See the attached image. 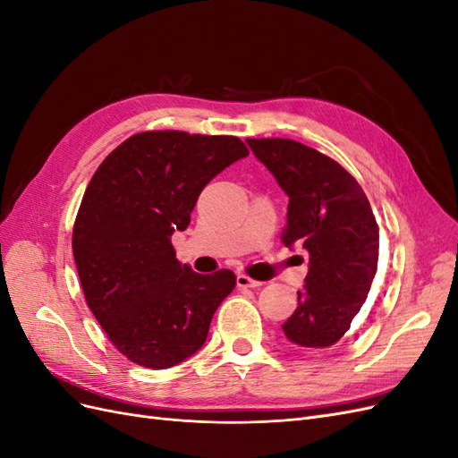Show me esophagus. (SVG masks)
<instances>
[{
    "label": "esophagus",
    "instance_id": "esophagus-1",
    "mask_svg": "<svg viewBox=\"0 0 458 458\" xmlns=\"http://www.w3.org/2000/svg\"><path fill=\"white\" fill-rule=\"evenodd\" d=\"M237 286H241V288H258V286H261V281H256V279H252V276L241 273V275H237Z\"/></svg>",
    "mask_w": 458,
    "mask_h": 458
}]
</instances>
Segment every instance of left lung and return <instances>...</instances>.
<instances>
[{"mask_svg": "<svg viewBox=\"0 0 458 458\" xmlns=\"http://www.w3.org/2000/svg\"><path fill=\"white\" fill-rule=\"evenodd\" d=\"M288 195L281 241L310 254L298 308L283 325L286 338L327 350L365 303L378 267L380 234L361 185L342 165L293 140H246Z\"/></svg>", "mask_w": 458, "mask_h": 458, "instance_id": "8db88e82", "label": "left lung"}]
</instances>
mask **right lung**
<instances>
[{
    "label": "right lung",
    "mask_w": 458,
    "mask_h": 458,
    "mask_svg": "<svg viewBox=\"0 0 458 458\" xmlns=\"http://www.w3.org/2000/svg\"><path fill=\"white\" fill-rule=\"evenodd\" d=\"M244 157L233 135L143 131L93 174L74 221V261L91 313L131 363L168 369L197 353L237 284L231 269L200 275L177 261L172 234L189 227L202 189Z\"/></svg>",
    "instance_id": "obj_1"
}]
</instances>
